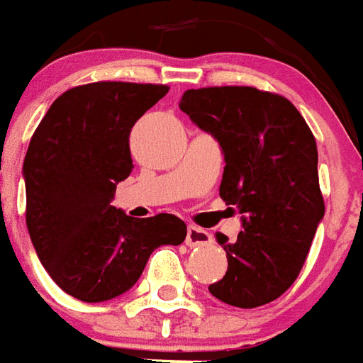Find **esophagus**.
I'll return each instance as SVG.
<instances>
[{"mask_svg":"<svg viewBox=\"0 0 363 363\" xmlns=\"http://www.w3.org/2000/svg\"><path fill=\"white\" fill-rule=\"evenodd\" d=\"M213 242V236L201 227H195V225H189L187 227V236H186V244L187 246H209Z\"/></svg>","mask_w":363,"mask_h":363,"instance_id":"esophagus-1","label":"esophagus"}]
</instances>
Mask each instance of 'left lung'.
Here are the masks:
<instances>
[{
    "mask_svg": "<svg viewBox=\"0 0 363 363\" xmlns=\"http://www.w3.org/2000/svg\"><path fill=\"white\" fill-rule=\"evenodd\" d=\"M179 109L217 138L218 194L242 213L236 242L217 233L228 268L211 295L240 309L266 305L297 279L325 217L315 136L289 99L256 87L187 89Z\"/></svg>",
    "mask_w": 363,
    "mask_h": 363,
    "instance_id": "obj_1",
    "label": "left lung"
}]
</instances>
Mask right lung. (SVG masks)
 Masks as SVG:
<instances>
[{
    "instance_id": "add662e5",
    "label": "right lung",
    "mask_w": 363,
    "mask_h": 363,
    "mask_svg": "<svg viewBox=\"0 0 363 363\" xmlns=\"http://www.w3.org/2000/svg\"><path fill=\"white\" fill-rule=\"evenodd\" d=\"M162 84L95 82L64 91L46 111L23 162L27 228L54 284L101 303L128 291L162 244H182V218H133L111 201L133 169L128 135L168 94Z\"/></svg>"
}]
</instances>
